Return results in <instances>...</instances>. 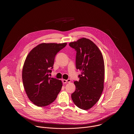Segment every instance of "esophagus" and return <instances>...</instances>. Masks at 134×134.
Segmentation results:
<instances>
[{
  "label": "esophagus",
  "mask_w": 134,
  "mask_h": 134,
  "mask_svg": "<svg viewBox=\"0 0 134 134\" xmlns=\"http://www.w3.org/2000/svg\"><path fill=\"white\" fill-rule=\"evenodd\" d=\"M62 81H63V83H66L67 82H71V80L69 79H67V80L63 79V80H62Z\"/></svg>",
  "instance_id": "1"
}]
</instances>
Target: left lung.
I'll return each instance as SVG.
<instances>
[{
  "label": "left lung",
  "instance_id": "left-lung-1",
  "mask_svg": "<svg viewBox=\"0 0 134 134\" xmlns=\"http://www.w3.org/2000/svg\"><path fill=\"white\" fill-rule=\"evenodd\" d=\"M69 45L76 51V69L81 71L79 80L74 82L76 89L71 98L79 108L88 110L98 101L103 90V57L97 46L88 38H80Z\"/></svg>",
  "mask_w": 134,
  "mask_h": 134
}]
</instances>
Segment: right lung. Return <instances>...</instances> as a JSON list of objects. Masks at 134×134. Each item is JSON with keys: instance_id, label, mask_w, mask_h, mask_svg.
<instances>
[{"instance_id": "add662e5", "label": "right lung", "mask_w": 134, "mask_h": 134, "mask_svg": "<svg viewBox=\"0 0 134 134\" xmlns=\"http://www.w3.org/2000/svg\"><path fill=\"white\" fill-rule=\"evenodd\" d=\"M67 45L64 43H41L28 54L22 71L26 94L35 105L45 107L53 102L61 91V80L49 77L58 52Z\"/></svg>"}]
</instances>
